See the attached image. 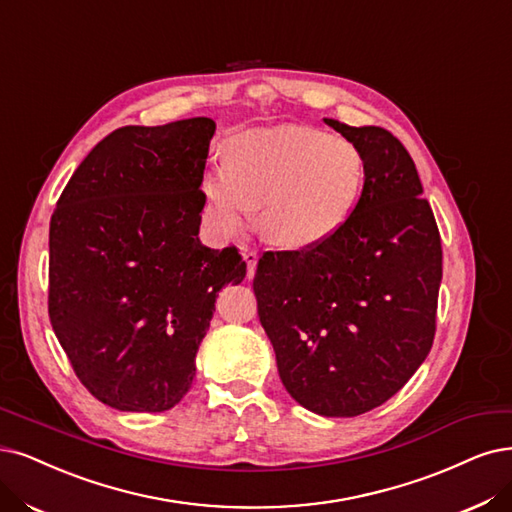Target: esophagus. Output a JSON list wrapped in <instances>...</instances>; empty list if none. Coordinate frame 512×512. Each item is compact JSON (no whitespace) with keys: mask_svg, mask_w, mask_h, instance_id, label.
I'll use <instances>...</instances> for the list:
<instances>
[{"mask_svg":"<svg viewBox=\"0 0 512 512\" xmlns=\"http://www.w3.org/2000/svg\"><path fill=\"white\" fill-rule=\"evenodd\" d=\"M244 261H246V276H249V280L255 276V270H257V261H259V255L255 251H244Z\"/></svg>","mask_w":512,"mask_h":512,"instance_id":"1","label":"esophagus"}]
</instances>
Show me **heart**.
I'll return each mask as SVG.
<instances>
[{
  "label": "heart",
  "mask_w": 512,
  "mask_h": 512,
  "mask_svg": "<svg viewBox=\"0 0 512 512\" xmlns=\"http://www.w3.org/2000/svg\"><path fill=\"white\" fill-rule=\"evenodd\" d=\"M365 156L350 139L306 124L244 130L227 143V162L202 175L217 230L261 232L287 249H310L337 234L365 187Z\"/></svg>",
  "instance_id": "heart-1"
}]
</instances>
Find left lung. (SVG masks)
<instances>
[{
  "instance_id": "8db88e82",
  "label": "left lung",
  "mask_w": 512,
  "mask_h": 512,
  "mask_svg": "<svg viewBox=\"0 0 512 512\" xmlns=\"http://www.w3.org/2000/svg\"><path fill=\"white\" fill-rule=\"evenodd\" d=\"M325 122L363 151L361 200L329 240L263 253L253 291L287 392L325 418H354L386 403L428 356L443 251L403 143L380 126Z\"/></svg>"
}]
</instances>
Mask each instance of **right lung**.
Segmentation results:
<instances>
[{
  "label": "right lung",
  "mask_w": 512,
  "mask_h": 512,
  "mask_svg": "<svg viewBox=\"0 0 512 512\" xmlns=\"http://www.w3.org/2000/svg\"><path fill=\"white\" fill-rule=\"evenodd\" d=\"M211 118L113 130L71 175L50 219L48 314L86 390L120 411L175 407L236 246L198 238Z\"/></svg>",
  "instance_id": "obj_1"
}]
</instances>
